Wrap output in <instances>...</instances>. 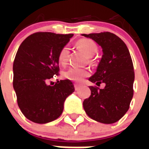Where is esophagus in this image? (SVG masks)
<instances>
[{
	"label": "esophagus",
	"mask_w": 149,
	"mask_h": 149,
	"mask_svg": "<svg viewBox=\"0 0 149 149\" xmlns=\"http://www.w3.org/2000/svg\"><path fill=\"white\" fill-rule=\"evenodd\" d=\"M81 88V85H79V84H75V90H79Z\"/></svg>",
	"instance_id": "obj_1"
}]
</instances>
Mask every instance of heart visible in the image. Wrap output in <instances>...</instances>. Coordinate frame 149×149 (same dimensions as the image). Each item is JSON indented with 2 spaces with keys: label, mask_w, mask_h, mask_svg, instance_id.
I'll return each mask as SVG.
<instances>
[{
  "label": "heart",
  "mask_w": 149,
  "mask_h": 149,
  "mask_svg": "<svg viewBox=\"0 0 149 149\" xmlns=\"http://www.w3.org/2000/svg\"><path fill=\"white\" fill-rule=\"evenodd\" d=\"M77 47L81 49L88 56H93L97 52L98 48L93 40L89 39H81L77 42ZM69 58V48L65 45L62 48L58 54V62L62 66H65L68 64ZM90 74L87 68L72 67L63 72V77L68 80L81 83L84 78L88 77Z\"/></svg>",
  "instance_id": "b5f03b06"
}]
</instances>
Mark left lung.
I'll use <instances>...</instances> for the list:
<instances>
[{
    "mask_svg": "<svg viewBox=\"0 0 149 149\" xmlns=\"http://www.w3.org/2000/svg\"><path fill=\"white\" fill-rule=\"evenodd\" d=\"M101 46L103 55L97 72L89 81L103 89L90 86V97L83 106L87 115L96 121L113 124L127 112L133 97L135 73L131 56L125 42L109 32L83 34Z\"/></svg>",
    "mask_w": 149,
    "mask_h": 149,
    "instance_id": "8db88e82",
    "label": "left lung"
}]
</instances>
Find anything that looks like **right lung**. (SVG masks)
<instances>
[{
    "instance_id": "1",
    "label": "right lung",
    "mask_w": 149,
    "mask_h": 149,
    "mask_svg": "<svg viewBox=\"0 0 149 149\" xmlns=\"http://www.w3.org/2000/svg\"><path fill=\"white\" fill-rule=\"evenodd\" d=\"M72 34L38 32L31 34L19 47L13 61V88L18 106L31 121L46 124L61 115L64 102L74 92L70 80L48 82L58 76V54Z\"/></svg>"
}]
</instances>
